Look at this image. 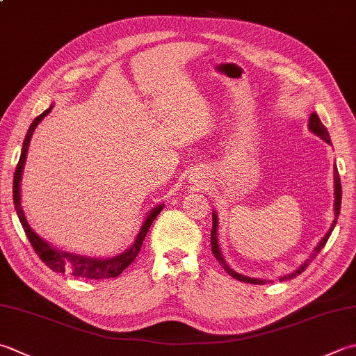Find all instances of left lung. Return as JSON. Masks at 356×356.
<instances>
[{
	"mask_svg": "<svg viewBox=\"0 0 356 356\" xmlns=\"http://www.w3.org/2000/svg\"><path fill=\"white\" fill-rule=\"evenodd\" d=\"M309 128H310V131L313 132V134H316L318 137H321L323 140H325L327 143H330L329 132H327V128L321 123V120H319V117L316 115V113H312V115H310V118H309ZM333 174H335V204H333V207H335V220L332 222L330 229L325 233V236L321 239V242H319L318 245L315 247V250H313V253L309 256V259L305 261V262L302 264V266L299 267L296 271H293V273H290V275H287V276L280 277V281L293 280V277H296L298 275H301L302 271H304L305 268H307L309 264L318 256V253L321 252V250L324 248L327 241H329L330 234H332V232H333V228H335V225H337V219H338L339 210H341V180H339V174H338V170H337V165H335V168H333ZM211 250H213V254H214L216 259H218V262L220 264L222 267L225 268V271H227L228 275H232V276L234 277V280L242 281V282H248V284H259V285L267 282V281H264V280H256V277H248V276H243V275L236 273L234 270H232V268H229V267L227 266L224 256H222L220 250H219V243H218V216H216L214 211H213V228H211Z\"/></svg>",
	"mask_w": 356,
	"mask_h": 356,
	"instance_id": "8db88e82",
	"label": "left lung"
}]
</instances>
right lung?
<instances>
[{
    "instance_id": "add662e5",
    "label": "right lung",
    "mask_w": 356,
    "mask_h": 356,
    "mask_svg": "<svg viewBox=\"0 0 356 356\" xmlns=\"http://www.w3.org/2000/svg\"><path fill=\"white\" fill-rule=\"evenodd\" d=\"M51 109H52V106L46 109L43 114H40L29 127V131H27L26 138L23 142V149H21V156H19L17 170H15V176H13V204H15V210H17V214L19 218V222L24 228L27 239H29L31 245L35 250V253L40 256V259L43 261L51 270L57 271V273H65V271H67V273H71L72 276L85 277V280H108V277H115L120 275L122 271L127 268L129 264H132V261L137 257L151 224L157 218V214L163 210V204H160L156 208H152L149 214L146 216V219L143 222L140 232H138V234H137L134 243H132L127 252H123L122 254H118L115 257H111V259H97V257H88V256H80V254H74V253H67V252H60V250L54 248L52 245H49L44 239H41L40 236L31 228V225L27 224L24 211H23V208H21L19 182H21V174H23V168L26 163L27 149H29L31 137L33 134L35 128H37V124L43 120V118L49 113H51Z\"/></svg>"
}]
</instances>
